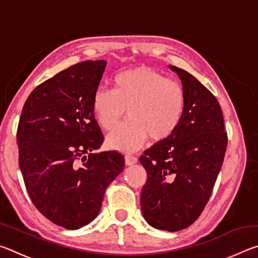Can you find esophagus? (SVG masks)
Returning a JSON list of instances; mask_svg holds the SVG:
<instances>
[{
	"instance_id": "1",
	"label": "esophagus",
	"mask_w": 258,
	"mask_h": 258,
	"mask_svg": "<svg viewBox=\"0 0 258 258\" xmlns=\"http://www.w3.org/2000/svg\"><path fill=\"white\" fill-rule=\"evenodd\" d=\"M135 163H138V158L135 156L132 155H125V164L126 165H133Z\"/></svg>"
}]
</instances>
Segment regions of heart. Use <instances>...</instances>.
Masks as SVG:
<instances>
[{"instance_id": "heart-1", "label": "heart", "mask_w": 258, "mask_h": 258, "mask_svg": "<svg viewBox=\"0 0 258 258\" xmlns=\"http://www.w3.org/2000/svg\"><path fill=\"white\" fill-rule=\"evenodd\" d=\"M185 108V94L177 82L148 67L119 73L113 78V90L99 89L92 98L95 118L103 130L110 131L125 115L128 120L107 137L108 146L120 151H133L148 138L164 141L177 130Z\"/></svg>"}]
</instances>
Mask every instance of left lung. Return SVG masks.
<instances>
[{"label": "left lung", "instance_id": "left-lung-1", "mask_svg": "<svg viewBox=\"0 0 258 258\" xmlns=\"http://www.w3.org/2000/svg\"><path fill=\"white\" fill-rule=\"evenodd\" d=\"M169 67L181 78L184 113L173 135L140 157L147 171L141 209L151 226L175 232L194 223L211 198L228 133L215 95L191 74Z\"/></svg>", "mask_w": 258, "mask_h": 258}]
</instances>
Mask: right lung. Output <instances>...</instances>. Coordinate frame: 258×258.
I'll use <instances>...</instances> for the list:
<instances>
[{
	"instance_id": "1",
	"label": "right lung",
	"mask_w": 258,
	"mask_h": 258,
	"mask_svg": "<svg viewBox=\"0 0 258 258\" xmlns=\"http://www.w3.org/2000/svg\"><path fill=\"white\" fill-rule=\"evenodd\" d=\"M107 62L87 60L43 82L26 100L17 130L19 167L34 206L52 223L76 230L93 221L124 156L95 152L103 134L92 98Z\"/></svg>"
}]
</instances>
